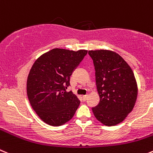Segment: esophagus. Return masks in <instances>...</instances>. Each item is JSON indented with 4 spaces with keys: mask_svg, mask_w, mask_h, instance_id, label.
<instances>
[{
    "mask_svg": "<svg viewBox=\"0 0 153 153\" xmlns=\"http://www.w3.org/2000/svg\"><path fill=\"white\" fill-rule=\"evenodd\" d=\"M87 98H88V94H85V95H82V99H83V101H86Z\"/></svg>",
    "mask_w": 153,
    "mask_h": 153,
    "instance_id": "1",
    "label": "esophagus"
}]
</instances>
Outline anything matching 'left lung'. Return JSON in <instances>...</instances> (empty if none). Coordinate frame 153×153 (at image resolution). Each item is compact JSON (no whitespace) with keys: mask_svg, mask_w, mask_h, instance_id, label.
<instances>
[{"mask_svg":"<svg viewBox=\"0 0 153 153\" xmlns=\"http://www.w3.org/2000/svg\"><path fill=\"white\" fill-rule=\"evenodd\" d=\"M95 70L100 102L92 107L96 119L107 126L118 125L133 110L137 97V85L133 71L116 52L90 50Z\"/></svg>","mask_w":153,"mask_h":153,"instance_id":"1","label":"left lung"}]
</instances>
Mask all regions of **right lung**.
Instances as JSON below:
<instances>
[{
    "label": "right lung",
    "mask_w": 153,
    "mask_h": 153,
    "mask_svg": "<svg viewBox=\"0 0 153 153\" xmlns=\"http://www.w3.org/2000/svg\"><path fill=\"white\" fill-rule=\"evenodd\" d=\"M87 52L56 48L40 56L30 68L27 97L33 110L46 124L60 126L75 114L80 101L66 89L70 76Z\"/></svg>",
    "instance_id": "add662e5"
}]
</instances>
